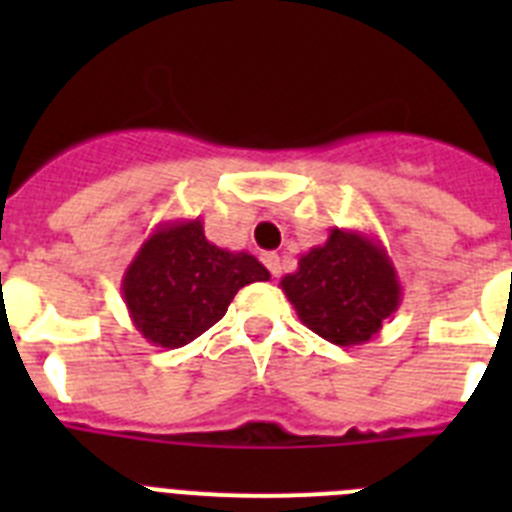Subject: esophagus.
Masks as SVG:
<instances>
[{
	"mask_svg": "<svg viewBox=\"0 0 512 512\" xmlns=\"http://www.w3.org/2000/svg\"><path fill=\"white\" fill-rule=\"evenodd\" d=\"M261 259H264L266 269L271 271V277H279V274H282V261H279V253H264Z\"/></svg>",
	"mask_w": 512,
	"mask_h": 512,
	"instance_id": "obj_1",
	"label": "esophagus"
}]
</instances>
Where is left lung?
<instances>
[{"instance_id":"obj_1","label":"left lung","mask_w":512,"mask_h":512,"mask_svg":"<svg viewBox=\"0 0 512 512\" xmlns=\"http://www.w3.org/2000/svg\"><path fill=\"white\" fill-rule=\"evenodd\" d=\"M279 287L297 318L336 346L372 341L402 302L397 269L382 241L348 228H330L328 241L302 253L297 271Z\"/></svg>"}]
</instances>
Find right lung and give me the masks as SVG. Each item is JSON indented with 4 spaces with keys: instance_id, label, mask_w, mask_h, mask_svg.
I'll return each instance as SVG.
<instances>
[{
    "instance_id": "right-lung-1",
    "label": "right lung",
    "mask_w": 512,
    "mask_h": 512,
    "mask_svg": "<svg viewBox=\"0 0 512 512\" xmlns=\"http://www.w3.org/2000/svg\"><path fill=\"white\" fill-rule=\"evenodd\" d=\"M271 274L248 251L205 238L202 217L158 223L122 274V300L135 330L161 348H182L228 312L238 289Z\"/></svg>"
}]
</instances>
